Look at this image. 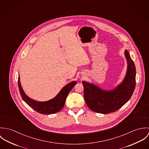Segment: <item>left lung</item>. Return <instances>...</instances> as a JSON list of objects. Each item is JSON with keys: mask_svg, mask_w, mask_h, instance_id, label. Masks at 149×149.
Segmentation results:
<instances>
[{"mask_svg": "<svg viewBox=\"0 0 149 149\" xmlns=\"http://www.w3.org/2000/svg\"><path fill=\"white\" fill-rule=\"evenodd\" d=\"M125 56L128 64L126 77L113 91H103L96 85L82 82L85 103L93 111L104 114L115 112L125 104L132 95L136 85V69L127 50L125 51Z\"/></svg>", "mask_w": 149, "mask_h": 149, "instance_id": "1", "label": "left lung"}]
</instances>
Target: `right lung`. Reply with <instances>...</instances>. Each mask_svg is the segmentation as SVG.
Listing matches in <instances>:
<instances>
[{
  "mask_svg": "<svg viewBox=\"0 0 149 149\" xmlns=\"http://www.w3.org/2000/svg\"><path fill=\"white\" fill-rule=\"evenodd\" d=\"M76 81H74L65 86L59 93L53 99L45 102H40L33 100L29 98L24 92L20 83V78L18 77V88L23 100L33 109L42 114H53L60 111L64 107L66 97L76 84Z\"/></svg>",
  "mask_w": 149,
  "mask_h": 149,
  "instance_id": "add662e5",
  "label": "right lung"
}]
</instances>
